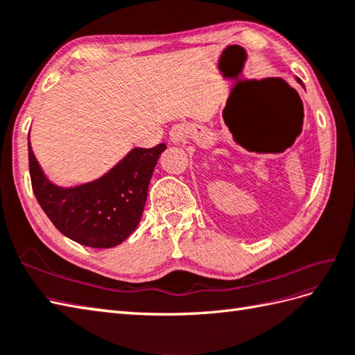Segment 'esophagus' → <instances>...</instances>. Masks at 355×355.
Segmentation results:
<instances>
[{
	"label": "esophagus",
	"instance_id": "obj_1",
	"mask_svg": "<svg viewBox=\"0 0 355 355\" xmlns=\"http://www.w3.org/2000/svg\"><path fill=\"white\" fill-rule=\"evenodd\" d=\"M186 137V128H184V125H175V126H172V130H171V140L172 141H180V140H183Z\"/></svg>",
	"mask_w": 355,
	"mask_h": 355
}]
</instances>
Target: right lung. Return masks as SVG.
<instances>
[{"label":"right lung","instance_id":"right-lung-1","mask_svg":"<svg viewBox=\"0 0 355 355\" xmlns=\"http://www.w3.org/2000/svg\"><path fill=\"white\" fill-rule=\"evenodd\" d=\"M164 149V143L149 149L135 148L107 175L64 189L44 177L28 143L32 189L45 215L62 235L87 247H114L137 229L149 180Z\"/></svg>","mask_w":355,"mask_h":355}]
</instances>
